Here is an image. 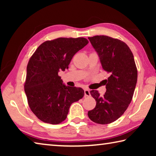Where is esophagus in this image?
Here are the masks:
<instances>
[{
  "mask_svg": "<svg viewBox=\"0 0 156 156\" xmlns=\"http://www.w3.org/2000/svg\"><path fill=\"white\" fill-rule=\"evenodd\" d=\"M91 94H90V91L88 89H84V96H90Z\"/></svg>",
  "mask_w": 156,
  "mask_h": 156,
  "instance_id": "34e87169",
  "label": "esophagus"
}]
</instances>
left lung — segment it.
<instances>
[{
	"label": "left lung",
	"instance_id": "1",
	"mask_svg": "<svg viewBox=\"0 0 156 156\" xmlns=\"http://www.w3.org/2000/svg\"><path fill=\"white\" fill-rule=\"evenodd\" d=\"M88 39L98 55L102 69L110 74L104 96H100L97 90L90 91L96 105L89 111L88 116L94 122L106 125L118 120L127 109L135 91L138 71L133 55L124 42L107 36Z\"/></svg>",
	"mask_w": 156,
	"mask_h": 156
}]
</instances>
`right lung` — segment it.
I'll return each instance as SVG.
<instances>
[{
  "label": "right lung",
  "mask_w": 156,
  "mask_h": 156,
  "mask_svg": "<svg viewBox=\"0 0 156 156\" xmlns=\"http://www.w3.org/2000/svg\"><path fill=\"white\" fill-rule=\"evenodd\" d=\"M84 38H58L42 43L27 67L25 91L31 110L44 122L57 125L64 121L73 102L84 96L80 87L63 84L58 76L79 50L88 44Z\"/></svg>",
  "instance_id": "1"
}]
</instances>
